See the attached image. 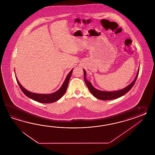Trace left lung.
Returning <instances> with one entry per match:
<instances>
[{"instance_id": "8db88e82", "label": "left lung", "mask_w": 155, "mask_h": 155, "mask_svg": "<svg viewBox=\"0 0 155 155\" xmlns=\"http://www.w3.org/2000/svg\"><path fill=\"white\" fill-rule=\"evenodd\" d=\"M84 71V82L86 84L89 91L94 96L96 97L97 99H99L102 101H108V100H112L118 98L121 96L125 95L126 93L129 92L131 90V88L133 87L134 84L137 79L139 71V67L138 68V72L135 78H134L133 81L129 84L128 86H127L125 88H122L121 90L114 91H101L95 88L92 85L91 83L89 82L88 80L86 79V72L84 69H83Z\"/></svg>"}]
</instances>
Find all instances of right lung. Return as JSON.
<instances>
[{"mask_svg":"<svg viewBox=\"0 0 155 155\" xmlns=\"http://www.w3.org/2000/svg\"><path fill=\"white\" fill-rule=\"evenodd\" d=\"M73 70V68L68 74L67 77L64 81V82H63L61 87L56 92L49 94H37V93L30 92L29 91L27 90L26 89H25L24 87H23V86L19 82L16 75V78L17 80L18 86H20L22 91L23 93H24L26 96H28V97L33 99L34 101H37L41 103H51L55 102L59 100L60 98H61V97H63V95L67 91L68 83L71 78Z\"/></svg>","mask_w":155,"mask_h":155,"instance_id":"1","label":"right lung"}]
</instances>
